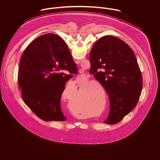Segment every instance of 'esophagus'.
Returning a JSON list of instances; mask_svg holds the SVG:
<instances>
[{"label": "esophagus", "mask_w": 160, "mask_h": 160, "mask_svg": "<svg viewBox=\"0 0 160 160\" xmlns=\"http://www.w3.org/2000/svg\"><path fill=\"white\" fill-rule=\"evenodd\" d=\"M75 62H76V64H79V63H80V61H75ZM79 72H80V73H83V71L82 69H81V70H80Z\"/></svg>", "instance_id": "34e87169"}]
</instances>
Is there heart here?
<instances>
[{
	"label": "heart",
	"mask_w": 160,
	"mask_h": 160,
	"mask_svg": "<svg viewBox=\"0 0 160 160\" xmlns=\"http://www.w3.org/2000/svg\"><path fill=\"white\" fill-rule=\"evenodd\" d=\"M87 83L85 82L80 83V87L77 96L75 98H71L68 99L67 105L71 112L74 114H78V113H82L83 112L84 107L86 105V102L84 101L83 97V90L86 87L84 97L88 100L89 104H91L92 106L95 110V113H99L102 109V102H103V92H104L105 100H106V92L101 84L98 82H93L86 85ZM101 88H100L99 87Z\"/></svg>",
	"instance_id": "heart-1"
}]
</instances>
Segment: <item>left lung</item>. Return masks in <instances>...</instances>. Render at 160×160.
I'll return each mask as SVG.
<instances>
[{
	"label": "left lung",
	"mask_w": 160,
	"mask_h": 160,
	"mask_svg": "<svg viewBox=\"0 0 160 160\" xmlns=\"http://www.w3.org/2000/svg\"><path fill=\"white\" fill-rule=\"evenodd\" d=\"M90 73L105 88L110 110L105 123L120 122L137 105L142 90V76L136 55L128 44L113 36H104L93 46Z\"/></svg>",
	"instance_id": "1"
}]
</instances>
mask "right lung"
Masks as SVG:
<instances>
[{
    "label": "right lung",
    "instance_id": "add662e5",
    "mask_svg": "<svg viewBox=\"0 0 160 160\" xmlns=\"http://www.w3.org/2000/svg\"><path fill=\"white\" fill-rule=\"evenodd\" d=\"M77 73L76 64L60 37L53 33L39 37L26 48L20 62L18 86L24 102L43 121H65L61 95L65 83Z\"/></svg>",
    "mask_w": 160,
    "mask_h": 160
}]
</instances>
